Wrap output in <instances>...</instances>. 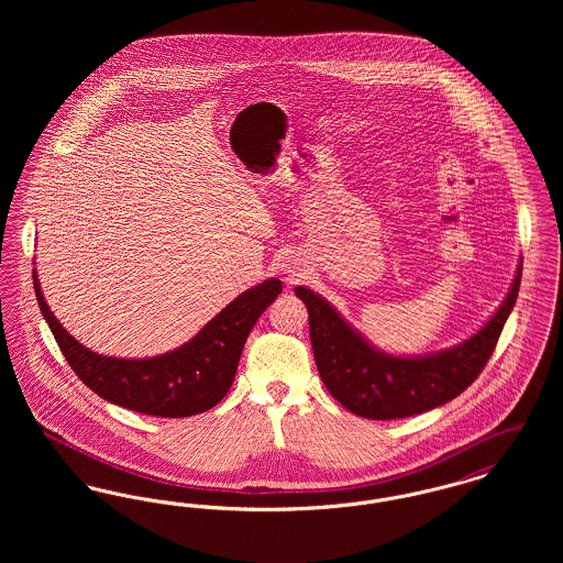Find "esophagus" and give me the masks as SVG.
<instances>
[{"label":"esophagus","instance_id":"1","mask_svg":"<svg viewBox=\"0 0 563 563\" xmlns=\"http://www.w3.org/2000/svg\"><path fill=\"white\" fill-rule=\"evenodd\" d=\"M287 272H291V269H287Z\"/></svg>","mask_w":563,"mask_h":563}]
</instances>
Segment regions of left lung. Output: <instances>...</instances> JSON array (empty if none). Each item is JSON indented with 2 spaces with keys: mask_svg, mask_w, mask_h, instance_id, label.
I'll return each mask as SVG.
<instances>
[{
  "mask_svg": "<svg viewBox=\"0 0 563 563\" xmlns=\"http://www.w3.org/2000/svg\"><path fill=\"white\" fill-rule=\"evenodd\" d=\"M521 268L523 260L517 264L509 294L477 333L450 349L407 356L377 349L321 294L295 287L308 308L314 361L329 395L367 420H397L452 401L475 382L492 356L517 301Z\"/></svg>",
  "mask_w": 563,
  "mask_h": 563,
  "instance_id": "8db88e82",
  "label": "left lung"
}]
</instances>
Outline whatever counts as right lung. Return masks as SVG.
Returning a JSON list of instances; mask_svg holds the SVG:
<instances>
[{
  "instance_id": "1",
  "label": "right lung",
  "mask_w": 563,
  "mask_h": 563,
  "mask_svg": "<svg viewBox=\"0 0 563 563\" xmlns=\"http://www.w3.org/2000/svg\"><path fill=\"white\" fill-rule=\"evenodd\" d=\"M40 310L71 369L101 399L161 418L196 416L221 401L239 369L253 324L283 291L268 278L230 301L189 342L158 356L122 358L86 349L54 317L33 268Z\"/></svg>"
}]
</instances>
